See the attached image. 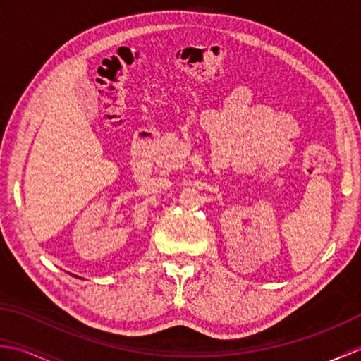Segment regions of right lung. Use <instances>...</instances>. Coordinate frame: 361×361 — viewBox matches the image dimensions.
Listing matches in <instances>:
<instances>
[{"instance_id": "1", "label": "right lung", "mask_w": 361, "mask_h": 361, "mask_svg": "<svg viewBox=\"0 0 361 361\" xmlns=\"http://www.w3.org/2000/svg\"><path fill=\"white\" fill-rule=\"evenodd\" d=\"M73 276H74V274H73ZM75 278H78V276H75Z\"/></svg>"}]
</instances>
